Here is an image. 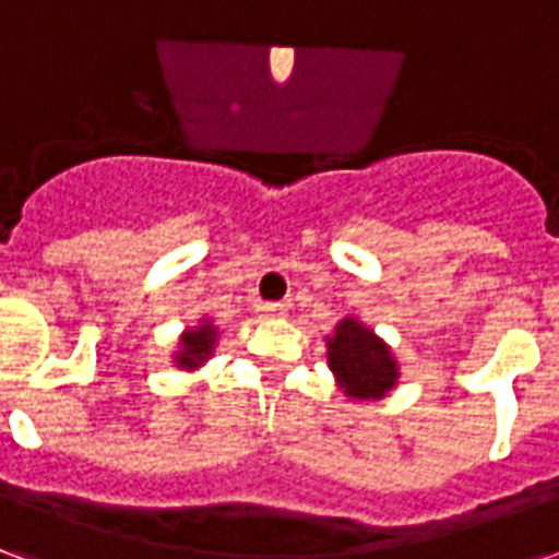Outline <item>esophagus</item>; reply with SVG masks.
I'll return each instance as SVG.
<instances>
[{
    "instance_id": "1",
    "label": "esophagus",
    "mask_w": 559,
    "mask_h": 559,
    "mask_svg": "<svg viewBox=\"0 0 559 559\" xmlns=\"http://www.w3.org/2000/svg\"><path fill=\"white\" fill-rule=\"evenodd\" d=\"M260 314L263 317H284L287 314V308L281 302H263L260 305Z\"/></svg>"
}]
</instances>
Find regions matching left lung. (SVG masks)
I'll return each instance as SVG.
<instances>
[{
    "mask_svg": "<svg viewBox=\"0 0 559 559\" xmlns=\"http://www.w3.org/2000/svg\"><path fill=\"white\" fill-rule=\"evenodd\" d=\"M326 359L350 401H380L399 386L401 368L392 347L359 317H344L326 335Z\"/></svg>",
    "mask_w": 559,
    "mask_h": 559,
    "instance_id": "8db88e82",
    "label": "left lung"
}]
</instances>
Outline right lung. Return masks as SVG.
<instances>
[{
    "label": "right lung",
    "instance_id": "obj_1",
    "mask_svg": "<svg viewBox=\"0 0 559 559\" xmlns=\"http://www.w3.org/2000/svg\"><path fill=\"white\" fill-rule=\"evenodd\" d=\"M215 344H218V326L209 317H203L197 326H188L179 335V347L173 353V362H176V368H182V371H194L206 359H212Z\"/></svg>",
    "mask_w": 559,
    "mask_h": 559
}]
</instances>
